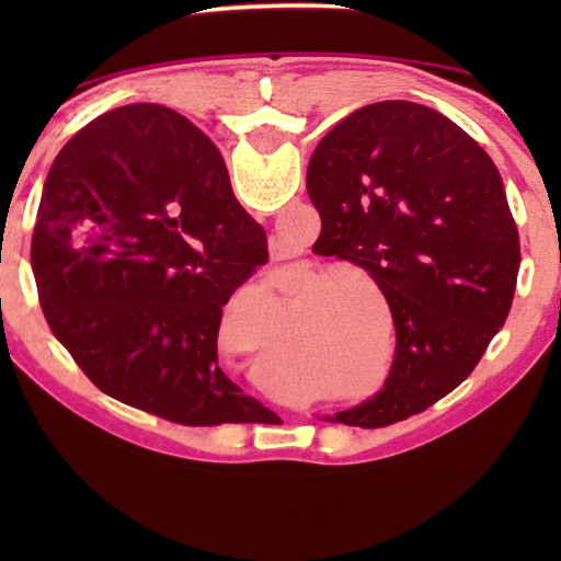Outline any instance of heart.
<instances>
[{"instance_id":"1","label":"heart","mask_w":561,"mask_h":561,"mask_svg":"<svg viewBox=\"0 0 561 561\" xmlns=\"http://www.w3.org/2000/svg\"><path fill=\"white\" fill-rule=\"evenodd\" d=\"M347 278H357L365 280L367 286H378V280L373 278L365 267L359 265H342L329 271L324 278L317 283V294H324L332 285L335 286L332 291L327 294V317L329 321H334L340 327V336H342V347L344 352H352L359 347L363 342V301H365V290L359 283L347 280ZM343 283L340 284L339 280Z\"/></svg>"}]
</instances>
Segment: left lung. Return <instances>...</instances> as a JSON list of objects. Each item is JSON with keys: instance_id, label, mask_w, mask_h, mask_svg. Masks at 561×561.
<instances>
[{"instance_id": "1", "label": "left lung", "mask_w": 561, "mask_h": 561, "mask_svg": "<svg viewBox=\"0 0 561 561\" xmlns=\"http://www.w3.org/2000/svg\"><path fill=\"white\" fill-rule=\"evenodd\" d=\"M306 188L319 240L378 280L398 340L386 388L332 421L380 428L426 411L508 319L520 242L501 173L444 114L390 99L321 137Z\"/></svg>"}]
</instances>
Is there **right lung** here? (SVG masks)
Wrapping results in <instances>:
<instances>
[{
  "instance_id": "1",
  "label": "right lung",
  "mask_w": 561,
  "mask_h": 561,
  "mask_svg": "<svg viewBox=\"0 0 561 561\" xmlns=\"http://www.w3.org/2000/svg\"><path fill=\"white\" fill-rule=\"evenodd\" d=\"M30 260L53 336L102 393L183 426L263 413L219 370L217 336L267 237L194 122L127 104L79 129L45 179Z\"/></svg>"
}]
</instances>
